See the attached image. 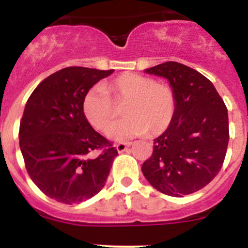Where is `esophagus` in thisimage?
I'll return each mask as SVG.
<instances>
[{
	"label": "esophagus",
	"instance_id": "34e87169",
	"mask_svg": "<svg viewBox=\"0 0 248 248\" xmlns=\"http://www.w3.org/2000/svg\"><path fill=\"white\" fill-rule=\"evenodd\" d=\"M130 145L131 143H118L115 146H117V150L119 151V153H123V151H125Z\"/></svg>",
	"mask_w": 248,
	"mask_h": 248
}]
</instances>
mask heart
I'll use <instances>...</instances> for the list:
<instances>
[{
	"label": "heart",
	"instance_id": "obj_1",
	"mask_svg": "<svg viewBox=\"0 0 248 248\" xmlns=\"http://www.w3.org/2000/svg\"><path fill=\"white\" fill-rule=\"evenodd\" d=\"M123 102L126 118L111 127L116 105ZM114 104L116 105H113ZM83 113L91 125L117 141L148 133L159 135L170 126L176 110V97L170 85L135 73H123L100 87L89 89L83 98Z\"/></svg>",
	"mask_w": 248,
	"mask_h": 248
}]
</instances>
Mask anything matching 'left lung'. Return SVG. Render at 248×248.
Returning <instances> with one entry per match:
<instances>
[{
	"instance_id": "obj_1",
	"label": "left lung",
	"mask_w": 248,
	"mask_h": 248,
	"mask_svg": "<svg viewBox=\"0 0 248 248\" xmlns=\"http://www.w3.org/2000/svg\"><path fill=\"white\" fill-rule=\"evenodd\" d=\"M145 72L170 82L176 110L170 126L154 139L141 171L153 187L169 196L199 191L220 172L226 156V105L214 84L187 65L165 62Z\"/></svg>"
}]
</instances>
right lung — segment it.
<instances>
[{
	"label": "right lung",
	"mask_w": 248,
	"mask_h": 248,
	"mask_svg": "<svg viewBox=\"0 0 248 248\" xmlns=\"http://www.w3.org/2000/svg\"><path fill=\"white\" fill-rule=\"evenodd\" d=\"M68 67L37 85L19 123V148L27 172L41 191L58 202L78 203L105 185L118 150L94 130L83 98L113 73Z\"/></svg>",
	"instance_id": "obj_1"
}]
</instances>
